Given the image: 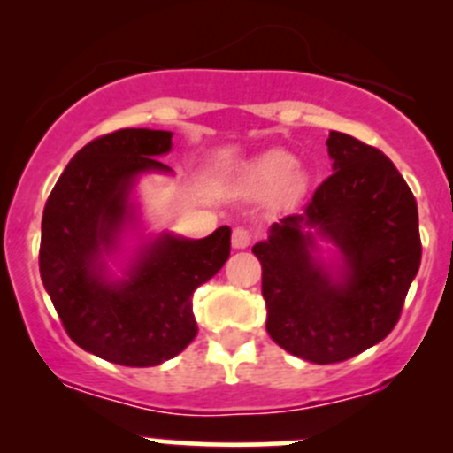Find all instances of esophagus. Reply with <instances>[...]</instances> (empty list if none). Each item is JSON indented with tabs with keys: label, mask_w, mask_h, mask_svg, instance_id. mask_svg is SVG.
<instances>
[{
	"label": "esophagus",
	"mask_w": 453,
	"mask_h": 453,
	"mask_svg": "<svg viewBox=\"0 0 453 453\" xmlns=\"http://www.w3.org/2000/svg\"><path fill=\"white\" fill-rule=\"evenodd\" d=\"M250 243H252V232L245 230V227H234L232 230V248L245 250Z\"/></svg>",
	"instance_id": "1"
}]
</instances>
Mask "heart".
I'll return each mask as SVG.
<instances>
[{
  "mask_svg": "<svg viewBox=\"0 0 453 453\" xmlns=\"http://www.w3.org/2000/svg\"><path fill=\"white\" fill-rule=\"evenodd\" d=\"M241 181H243V188L256 195H272L280 190L282 195L296 197L307 188V177L303 171H298L294 155L285 150L260 155L245 168Z\"/></svg>",
  "mask_w": 453,
  "mask_h": 453,
  "instance_id": "b5f03b06",
  "label": "heart"
}]
</instances>
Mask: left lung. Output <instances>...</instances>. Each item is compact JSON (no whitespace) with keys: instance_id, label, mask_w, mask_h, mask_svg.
Returning a JSON list of instances; mask_svg holds the SVG:
<instances>
[{"instance_id":"1","label":"left lung","mask_w":453,"mask_h":453,"mask_svg":"<svg viewBox=\"0 0 453 453\" xmlns=\"http://www.w3.org/2000/svg\"><path fill=\"white\" fill-rule=\"evenodd\" d=\"M326 146L333 175L303 212L273 223L252 248L263 267L267 333L313 364L344 362L379 344L421 265L417 199L395 164L340 131ZM318 240L338 250L331 265Z\"/></svg>"}]
</instances>
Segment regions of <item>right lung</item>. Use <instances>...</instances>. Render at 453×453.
I'll use <instances>...</instances> for the list:
<instances>
[{"label": "right lung", "mask_w": 453, "mask_h": 453, "mask_svg": "<svg viewBox=\"0 0 453 453\" xmlns=\"http://www.w3.org/2000/svg\"><path fill=\"white\" fill-rule=\"evenodd\" d=\"M171 140V131L120 129L85 144L58 177L41 221V280L67 335L120 366H157L195 340V289L230 256L227 226L205 239L162 232L140 241L120 278L109 269L127 232L138 230V180L173 173L157 159Z\"/></svg>", "instance_id": "right-lung-1"}]
</instances>
